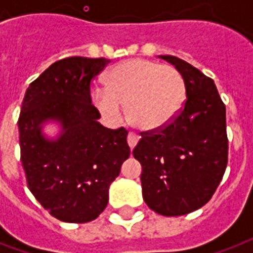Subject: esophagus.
Returning <instances> with one entry per match:
<instances>
[{
  "mask_svg": "<svg viewBox=\"0 0 253 253\" xmlns=\"http://www.w3.org/2000/svg\"><path fill=\"white\" fill-rule=\"evenodd\" d=\"M139 142V136L138 135L132 134V132H130L128 134V136H127V143H128V146H130L131 150H134V147L136 146V143Z\"/></svg>",
  "mask_w": 253,
  "mask_h": 253,
  "instance_id": "obj_1",
  "label": "esophagus"
}]
</instances>
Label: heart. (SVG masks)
<instances>
[{
    "label": "heart",
    "mask_w": 253,
    "mask_h": 253,
    "mask_svg": "<svg viewBox=\"0 0 253 253\" xmlns=\"http://www.w3.org/2000/svg\"><path fill=\"white\" fill-rule=\"evenodd\" d=\"M185 99V81L173 67L146 59H130L110 69L106 86H95L91 101L110 121H118L122 106L127 118L142 131H159L180 113Z\"/></svg>",
    "instance_id": "b5f03b06"
}]
</instances>
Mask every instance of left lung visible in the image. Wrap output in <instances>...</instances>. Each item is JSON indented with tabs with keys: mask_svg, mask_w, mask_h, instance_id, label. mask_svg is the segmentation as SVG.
I'll use <instances>...</instances> for the list:
<instances>
[{
	"mask_svg": "<svg viewBox=\"0 0 253 253\" xmlns=\"http://www.w3.org/2000/svg\"><path fill=\"white\" fill-rule=\"evenodd\" d=\"M186 101L168 126L142 135L132 151L143 172V200L160 215H185L208 204L227 166L226 107L210 77L172 55Z\"/></svg>",
	"mask_w": 253,
	"mask_h": 253,
	"instance_id": "8db88e82",
	"label": "left lung"
}]
</instances>
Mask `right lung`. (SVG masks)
Instances as JSON below:
<instances>
[{"label":"right lung","instance_id":"add662e5","mask_svg":"<svg viewBox=\"0 0 253 253\" xmlns=\"http://www.w3.org/2000/svg\"><path fill=\"white\" fill-rule=\"evenodd\" d=\"M109 63L83 56L56 61L30 84L22 102L18 128L29 189L61 222L95 219L130 156L127 131L103 127L91 105V79ZM47 123L61 127L55 138L44 134Z\"/></svg>","mask_w":253,"mask_h":253}]
</instances>
